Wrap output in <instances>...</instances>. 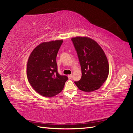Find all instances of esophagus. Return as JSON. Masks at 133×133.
<instances>
[{
	"label": "esophagus",
	"mask_w": 133,
	"mask_h": 133,
	"mask_svg": "<svg viewBox=\"0 0 133 133\" xmlns=\"http://www.w3.org/2000/svg\"><path fill=\"white\" fill-rule=\"evenodd\" d=\"M72 76H73V75H72V74H70L68 75V78H69V79H71L72 78Z\"/></svg>",
	"instance_id": "34e87169"
}]
</instances>
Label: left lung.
Returning a JSON list of instances; mask_svg holds the SVG:
<instances>
[{
	"mask_svg": "<svg viewBox=\"0 0 133 133\" xmlns=\"http://www.w3.org/2000/svg\"><path fill=\"white\" fill-rule=\"evenodd\" d=\"M82 69V77L74 82L80 90L91 92L105 82L109 71L106 55L94 40L78 37L71 39Z\"/></svg>",
	"mask_w": 133,
	"mask_h": 133,
	"instance_id": "left-lung-1",
	"label": "left lung"
}]
</instances>
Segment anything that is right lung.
I'll list each match as a JSON object with an SVG mask.
<instances>
[{
  "label": "right lung",
  "mask_w": 133,
  "mask_h": 133,
  "mask_svg": "<svg viewBox=\"0 0 133 133\" xmlns=\"http://www.w3.org/2000/svg\"><path fill=\"white\" fill-rule=\"evenodd\" d=\"M63 41L39 44L31 52L27 63L28 81L39 94L52 97L63 89L68 78L59 74L56 58Z\"/></svg>",
  "instance_id": "right-lung-1"
}]
</instances>
